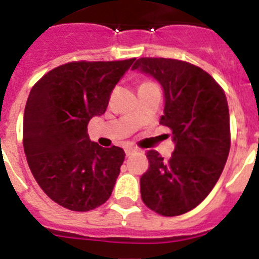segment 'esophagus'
<instances>
[{"instance_id": "obj_1", "label": "esophagus", "mask_w": 259, "mask_h": 259, "mask_svg": "<svg viewBox=\"0 0 259 259\" xmlns=\"http://www.w3.org/2000/svg\"><path fill=\"white\" fill-rule=\"evenodd\" d=\"M134 152H135V148H133V147H127V148L125 149V153H126L127 157L132 156V154L134 153Z\"/></svg>"}]
</instances>
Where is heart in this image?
Wrapping results in <instances>:
<instances>
[{
  "label": "heart",
  "mask_w": 259,
  "mask_h": 259,
  "mask_svg": "<svg viewBox=\"0 0 259 259\" xmlns=\"http://www.w3.org/2000/svg\"><path fill=\"white\" fill-rule=\"evenodd\" d=\"M143 84H153V83H151V81H144Z\"/></svg>",
  "instance_id": "obj_1"
}]
</instances>
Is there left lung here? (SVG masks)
I'll list each match as a JSON object with an SVG mask.
<instances>
[{"instance_id": "left-lung-1", "label": "left lung", "mask_w": 259, "mask_h": 259, "mask_svg": "<svg viewBox=\"0 0 259 259\" xmlns=\"http://www.w3.org/2000/svg\"><path fill=\"white\" fill-rule=\"evenodd\" d=\"M132 70L156 79L165 108L159 124L172 130L167 161L148 151L141 178L144 204L162 216L187 213L202 203L221 176L230 151V116L224 91L208 72L189 62L142 57Z\"/></svg>"}]
</instances>
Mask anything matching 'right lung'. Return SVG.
<instances>
[{
    "mask_svg": "<svg viewBox=\"0 0 259 259\" xmlns=\"http://www.w3.org/2000/svg\"><path fill=\"white\" fill-rule=\"evenodd\" d=\"M134 61L69 62L47 72L29 93L26 161L43 192L65 208L91 211L112 193L125 152L92 142L87 126L106 112L111 92Z\"/></svg>",
    "mask_w": 259,
    "mask_h": 259,
    "instance_id": "add662e5",
    "label": "right lung"
}]
</instances>
